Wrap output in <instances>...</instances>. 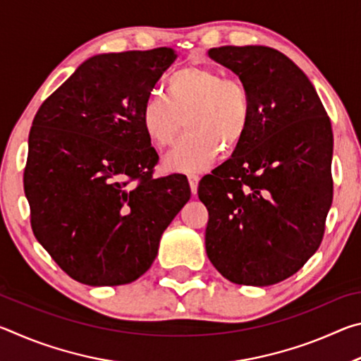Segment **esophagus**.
Returning <instances> with one entry per match:
<instances>
[{
    "mask_svg": "<svg viewBox=\"0 0 361 361\" xmlns=\"http://www.w3.org/2000/svg\"><path fill=\"white\" fill-rule=\"evenodd\" d=\"M188 180H189V186H191L192 194H195V192H197V185H199L200 176L195 175V173H189L188 175Z\"/></svg>",
    "mask_w": 361,
    "mask_h": 361,
    "instance_id": "obj_1",
    "label": "esophagus"
}]
</instances>
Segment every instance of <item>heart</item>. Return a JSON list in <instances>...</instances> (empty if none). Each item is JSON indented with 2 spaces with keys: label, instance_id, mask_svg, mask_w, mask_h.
Segmentation results:
<instances>
[{
  "label": "heart",
  "instance_id": "b5f03b06",
  "mask_svg": "<svg viewBox=\"0 0 361 361\" xmlns=\"http://www.w3.org/2000/svg\"><path fill=\"white\" fill-rule=\"evenodd\" d=\"M183 121L186 133L164 159L170 170L197 172L215 161L221 146L234 149L252 124V97L240 79L210 66H185L167 79V95H152L142 109V126L157 148L175 143Z\"/></svg>",
  "mask_w": 361,
  "mask_h": 361
}]
</instances>
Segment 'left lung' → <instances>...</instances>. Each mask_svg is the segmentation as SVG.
I'll use <instances>...</instances> for the list:
<instances>
[{"label": "left lung", "instance_id": "1", "mask_svg": "<svg viewBox=\"0 0 361 361\" xmlns=\"http://www.w3.org/2000/svg\"><path fill=\"white\" fill-rule=\"evenodd\" d=\"M209 56L252 97L243 142L199 183L209 210L205 250L223 277L267 286L319 250L333 202V130L309 78L266 46L213 47Z\"/></svg>", "mask_w": 361, "mask_h": 361}]
</instances>
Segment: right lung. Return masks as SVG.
Segmentation results:
<instances>
[{"mask_svg": "<svg viewBox=\"0 0 361 361\" xmlns=\"http://www.w3.org/2000/svg\"><path fill=\"white\" fill-rule=\"evenodd\" d=\"M170 47L100 54L42 102L23 189L33 234L63 272L90 286L130 283L191 197L186 175L154 178L142 109L175 62Z\"/></svg>", "mask_w": 361, "mask_h": 361, "instance_id": "obj_1", "label": "right lung"}]
</instances>
